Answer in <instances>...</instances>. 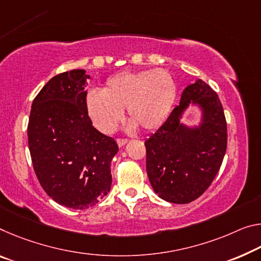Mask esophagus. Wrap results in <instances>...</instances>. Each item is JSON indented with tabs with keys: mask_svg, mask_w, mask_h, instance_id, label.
Masks as SVG:
<instances>
[{
	"mask_svg": "<svg viewBox=\"0 0 261 261\" xmlns=\"http://www.w3.org/2000/svg\"><path fill=\"white\" fill-rule=\"evenodd\" d=\"M126 143H127V139H117V145H118L119 147L124 146Z\"/></svg>",
	"mask_w": 261,
	"mask_h": 261,
	"instance_id": "obj_1",
	"label": "esophagus"
}]
</instances>
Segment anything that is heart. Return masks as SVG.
Returning <instances> with one entry per match:
<instances>
[{
  "label": "heart",
  "instance_id": "b5f03b06",
  "mask_svg": "<svg viewBox=\"0 0 261 261\" xmlns=\"http://www.w3.org/2000/svg\"><path fill=\"white\" fill-rule=\"evenodd\" d=\"M176 97V84L165 69L126 71L107 80L102 92L90 90L86 96V109L96 129L110 135L123 118L126 109L127 130L140 126L153 131L171 113Z\"/></svg>",
  "mask_w": 261,
  "mask_h": 261
}]
</instances>
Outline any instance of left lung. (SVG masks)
Returning <instances> with one entry per match:
<instances>
[{"mask_svg": "<svg viewBox=\"0 0 261 261\" xmlns=\"http://www.w3.org/2000/svg\"><path fill=\"white\" fill-rule=\"evenodd\" d=\"M189 106L200 122H182ZM226 122L218 95L198 79L182 92L179 106L145 142L146 171L154 193L171 203H189L203 194L220 171L226 151Z\"/></svg>", "mask_w": 261, "mask_h": 261, "instance_id": "obj_1", "label": "left lung"}]
</instances>
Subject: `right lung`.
Here are the masks:
<instances>
[{
    "label": "right lung",
    "instance_id": "obj_1",
    "mask_svg": "<svg viewBox=\"0 0 261 261\" xmlns=\"http://www.w3.org/2000/svg\"><path fill=\"white\" fill-rule=\"evenodd\" d=\"M85 69L58 74L32 102L28 140L41 187L57 203L87 209L111 187L113 138L93 126L86 109Z\"/></svg>",
    "mask_w": 261,
    "mask_h": 261
}]
</instances>
